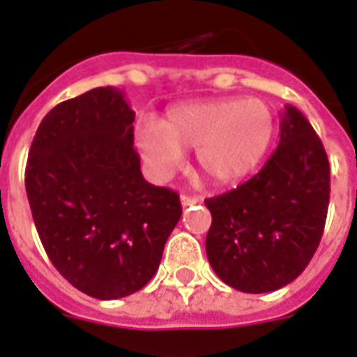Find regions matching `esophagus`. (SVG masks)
<instances>
[{
  "label": "esophagus",
  "instance_id": "1",
  "mask_svg": "<svg viewBox=\"0 0 357 357\" xmlns=\"http://www.w3.org/2000/svg\"><path fill=\"white\" fill-rule=\"evenodd\" d=\"M198 202H202V198L198 195H181V206L183 207L195 206Z\"/></svg>",
  "mask_w": 357,
  "mask_h": 357
}]
</instances>
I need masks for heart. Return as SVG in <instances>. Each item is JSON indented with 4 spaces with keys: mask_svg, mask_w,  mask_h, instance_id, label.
Wrapping results in <instances>:
<instances>
[{
    "mask_svg": "<svg viewBox=\"0 0 357 357\" xmlns=\"http://www.w3.org/2000/svg\"><path fill=\"white\" fill-rule=\"evenodd\" d=\"M272 137L271 107L243 98L183 103L170 109L161 126L142 120L135 129L137 146L155 174L174 172L183 150H196L204 174L218 183H234L255 170Z\"/></svg>",
    "mask_w": 357,
    "mask_h": 357,
    "instance_id": "obj_1",
    "label": "heart"
}]
</instances>
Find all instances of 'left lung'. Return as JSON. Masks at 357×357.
<instances>
[{
  "label": "left lung",
  "instance_id": "obj_1",
  "mask_svg": "<svg viewBox=\"0 0 357 357\" xmlns=\"http://www.w3.org/2000/svg\"><path fill=\"white\" fill-rule=\"evenodd\" d=\"M330 204V162L319 135L293 105L265 167L237 189L207 198L206 252L213 271L243 293H271L304 272Z\"/></svg>",
  "mask_w": 357,
  "mask_h": 357
}]
</instances>
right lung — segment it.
<instances>
[{"mask_svg": "<svg viewBox=\"0 0 357 357\" xmlns=\"http://www.w3.org/2000/svg\"><path fill=\"white\" fill-rule=\"evenodd\" d=\"M133 122L122 92L100 86L55 105L29 148L25 190L42 246L92 298L144 287L181 217L178 192L142 178Z\"/></svg>", "mask_w": 357, "mask_h": 357, "instance_id": "right-lung-1", "label": "right lung"}]
</instances>
